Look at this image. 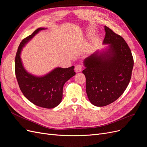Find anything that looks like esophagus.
<instances>
[{"label": "esophagus", "instance_id": "34e87169", "mask_svg": "<svg viewBox=\"0 0 147 147\" xmlns=\"http://www.w3.org/2000/svg\"><path fill=\"white\" fill-rule=\"evenodd\" d=\"M75 69L77 72H80L82 70V65L80 64H78L75 66Z\"/></svg>", "mask_w": 147, "mask_h": 147}]
</instances>
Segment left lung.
Listing matches in <instances>:
<instances>
[{"instance_id": "1", "label": "left lung", "mask_w": 147, "mask_h": 147, "mask_svg": "<svg viewBox=\"0 0 147 147\" xmlns=\"http://www.w3.org/2000/svg\"><path fill=\"white\" fill-rule=\"evenodd\" d=\"M102 50L84 59L86 91L91 103L104 107L122 95L129 83L134 60L127 44L120 35L107 26Z\"/></svg>"}]
</instances>
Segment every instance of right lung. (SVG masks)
Returning a JSON list of instances; mask_svg holds the SVG:
<instances>
[{"mask_svg": "<svg viewBox=\"0 0 147 147\" xmlns=\"http://www.w3.org/2000/svg\"><path fill=\"white\" fill-rule=\"evenodd\" d=\"M45 29L38 28L20 43L15 57V74L21 91L30 102L40 107L53 109L63 99L64 84L75 75L74 66L56 67L43 76H36L25 69L21 58L23 48L40 31Z\"/></svg>", "mask_w": 147, "mask_h": 147, "instance_id": "add662e5", "label": "right lung"}]
</instances>
